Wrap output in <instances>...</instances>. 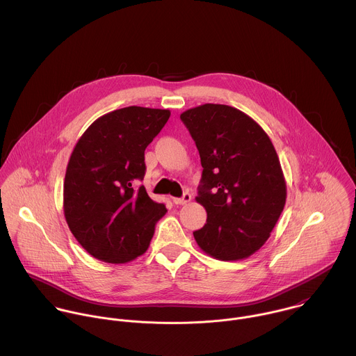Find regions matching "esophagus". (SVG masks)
<instances>
[{
    "label": "esophagus",
    "instance_id": "34e87169",
    "mask_svg": "<svg viewBox=\"0 0 356 356\" xmlns=\"http://www.w3.org/2000/svg\"><path fill=\"white\" fill-rule=\"evenodd\" d=\"M192 200V196L189 193H184L182 197H174L172 202L177 205H184V204H188Z\"/></svg>",
    "mask_w": 356,
    "mask_h": 356
}]
</instances>
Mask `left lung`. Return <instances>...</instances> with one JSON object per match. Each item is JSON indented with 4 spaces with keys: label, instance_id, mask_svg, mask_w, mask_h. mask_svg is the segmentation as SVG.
<instances>
[{
    "label": "left lung",
    "instance_id": "8db88e82",
    "mask_svg": "<svg viewBox=\"0 0 356 356\" xmlns=\"http://www.w3.org/2000/svg\"><path fill=\"white\" fill-rule=\"evenodd\" d=\"M200 153L196 202L207 223L193 232L204 252L240 260L267 241L286 202V182L266 131L237 108L204 104L181 113Z\"/></svg>",
    "mask_w": 356,
    "mask_h": 356
}]
</instances>
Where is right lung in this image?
<instances>
[{
    "label": "right lung",
    "instance_id": "obj_1",
    "mask_svg": "<svg viewBox=\"0 0 356 356\" xmlns=\"http://www.w3.org/2000/svg\"><path fill=\"white\" fill-rule=\"evenodd\" d=\"M168 109L126 106L100 116L78 140L67 164L63 208L78 243L96 259L127 263L145 254L167 212L144 186L147 147Z\"/></svg>",
    "mask_w": 356,
    "mask_h": 356
}]
</instances>
